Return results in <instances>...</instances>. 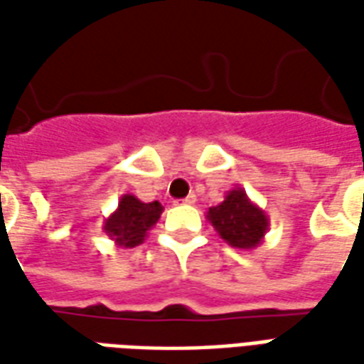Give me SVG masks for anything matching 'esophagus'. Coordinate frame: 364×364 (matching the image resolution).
<instances>
[{"label":"esophagus","mask_w":364,"mask_h":364,"mask_svg":"<svg viewBox=\"0 0 364 364\" xmlns=\"http://www.w3.org/2000/svg\"><path fill=\"white\" fill-rule=\"evenodd\" d=\"M181 203L183 205H195V203H197V197H195V195H189L187 198H183Z\"/></svg>","instance_id":"esophagus-1"}]
</instances>
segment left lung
<instances>
[{"label": "left lung", "mask_w": 364, "mask_h": 364, "mask_svg": "<svg viewBox=\"0 0 364 364\" xmlns=\"http://www.w3.org/2000/svg\"><path fill=\"white\" fill-rule=\"evenodd\" d=\"M206 220L218 236L237 250H255L269 230V216L247 197L242 187L226 193L220 205L210 206Z\"/></svg>", "instance_id": "left-lung-1"}]
</instances>
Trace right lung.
Returning <instances> with one entry per match:
<instances>
[{"mask_svg": "<svg viewBox=\"0 0 364 364\" xmlns=\"http://www.w3.org/2000/svg\"><path fill=\"white\" fill-rule=\"evenodd\" d=\"M164 213V206L158 200L142 203L134 195H122L117 210L105 218L103 232L111 237L119 247H136L148 236L159 216Z\"/></svg>", "mask_w": 364, "mask_h": 364, "instance_id": "right-lung-1", "label": "right lung"}]
</instances>
